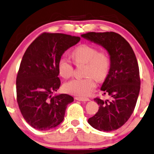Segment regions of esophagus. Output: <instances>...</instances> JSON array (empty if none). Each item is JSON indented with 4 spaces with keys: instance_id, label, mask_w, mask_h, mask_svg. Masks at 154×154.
Here are the masks:
<instances>
[{
    "instance_id": "esophagus-1",
    "label": "esophagus",
    "mask_w": 154,
    "mask_h": 154,
    "mask_svg": "<svg viewBox=\"0 0 154 154\" xmlns=\"http://www.w3.org/2000/svg\"><path fill=\"white\" fill-rule=\"evenodd\" d=\"M75 99L77 100H81V101H88L89 98H86V97H80V96H76V97L75 98Z\"/></svg>"
}]
</instances>
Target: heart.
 <instances>
[{"mask_svg":"<svg viewBox=\"0 0 154 154\" xmlns=\"http://www.w3.org/2000/svg\"><path fill=\"white\" fill-rule=\"evenodd\" d=\"M72 60L76 66L85 64L83 79H75L66 82L63 88L68 94L75 96H87L96 87L95 79L103 81L109 75L111 59L107 53L98 51L90 45L82 44L74 48L71 54ZM58 73L64 79L73 75V66L66 57H60L57 63Z\"/></svg>","mask_w":154,"mask_h":154,"instance_id":"heart-1","label":"heart"}]
</instances>
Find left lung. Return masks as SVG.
<instances>
[{
	"mask_svg": "<svg viewBox=\"0 0 154 154\" xmlns=\"http://www.w3.org/2000/svg\"><path fill=\"white\" fill-rule=\"evenodd\" d=\"M81 36L102 45L111 59L109 73L100 88L110 99L94 98L99 109L88 122L99 131L116 130L131 117L139 94L141 79L135 54L128 41L115 32H88Z\"/></svg>",
	"mask_w": 154,
	"mask_h": 154,
	"instance_id": "8db88e82",
	"label": "left lung"
}]
</instances>
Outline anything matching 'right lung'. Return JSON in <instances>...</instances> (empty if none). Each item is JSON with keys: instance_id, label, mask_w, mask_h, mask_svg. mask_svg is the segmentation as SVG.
Returning <instances> with one entry per match:
<instances>
[{"instance_id": "right-lung-1", "label": "right lung", "mask_w": 154, "mask_h": 154, "mask_svg": "<svg viewBox=\"0 0 154 154\" xmlns=\"http://www.w3.org/2000/svg\"><path fill=\"white\" fill-rule=\"evenodd\" d=\"M80 37L43 33L26 49L16 78V95L20 113L37 130L54 128L63 121L67 105L73 101L68 94L53 96L60 86L57 63Z\"/></svg>"}]
</instances>
